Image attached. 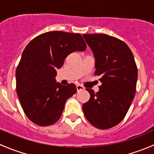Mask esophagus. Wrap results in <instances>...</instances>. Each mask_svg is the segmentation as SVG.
I'll list each match as a JSON object with an SVG mask.
<instances>
[{"mask_svg":"<svg viewBox=\"0 0 154 154\" xmlns=\"http://www.w3.org/2000/svg\"><path fill=\"white\" fill-rule=\"evenodd\" d=\"M83 89H84V87L82 86L81 85H77V91H81V90H83Z\"/></svg>","mask_w":154,"mask_h":154,"instance_id":"obj_1","label":"esophagus"}]
</instances>
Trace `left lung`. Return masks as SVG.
Segmentation results:
<instances>
[{"label":"left lung","instance_id":"1","mask_svg":"<svg viewBox=\"0 0 154 154\" xmlns=\"http://www.w3.org/2000/svg\"><path fill=\"white\" fill-rule=\"evenodd\" d=\"M94 54L95 75L101 86L94 92L86 88L90 99L83 103L86 119L101 130L119 125L125 117L136 93L138 70L125 42L106 34H83Z\"/></svg>","mask_w":154,"mask_h":154}]
</instances>
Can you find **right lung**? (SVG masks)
Returning a JSON list of instances; mask_svg holds the SVG:
<instances>
[{
	"mask_svg": "<svg viewBox=\"0 0 154 154\" xmlns=\"http://www.w3.org/2000/svg\"><path fill=\"white\" fill-rule=\"evenodd\" d=\"M86 45L79 33L45 32L26 46L16 69V91L27 118L39 126H49L61 117L65 103L77 92L73 83H57V69L68 54L84 51Z\"/></svg>",
	"mask_w": 154,
	"mask_h": 154,
	"instance_id": "add662e5",
	"label": "right lung"
}]
</instances>
